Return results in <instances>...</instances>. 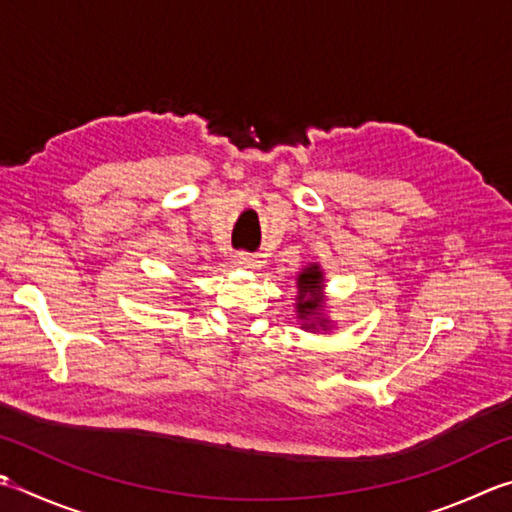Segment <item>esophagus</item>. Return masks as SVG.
Instances as JSON below:
<instances>
[{"label":"esophagus","instance_id":"obj_1","mask_svg":"<svg viewBox=\"0 0 512 512\" xmlns=\"http://www.w3.org/2000/svg\"><path fill=\"white\" fill-rule=\"evenodd\" d=\"M235 264L241 268H259L262 266V259L253 253H244V250H241V253L235 255Z\"/></svg>","mask_w":512,"mask_h":512}]
</instances>
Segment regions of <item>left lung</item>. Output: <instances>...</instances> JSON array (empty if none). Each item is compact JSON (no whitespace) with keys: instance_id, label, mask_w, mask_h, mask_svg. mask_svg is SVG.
Segmentation results:
<instances>
[{"instance_id":"obj_1","label":"left lung","mask_w":512,"mask_h":512,"mask_svg":"<svg viewBox=\"0 0 512 512\" xmlns=\"http://www.w3.org/2000/svg\"><path fill=\"white\" fill-rule=\"evenodd\" d=\"M297 288H300V295H297V315L304 320L313 318L315 313L320 311L322 306V273L320 266H309L304 268V273L297 277ZM313 327V324H311Z\"/></svg>"}]
</instances>
